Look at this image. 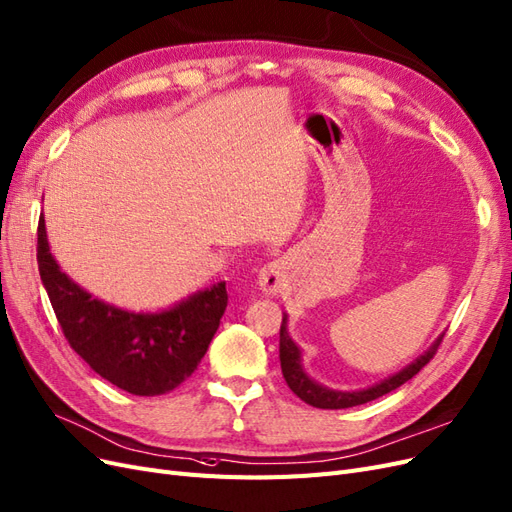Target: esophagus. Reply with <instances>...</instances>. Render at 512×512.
<instances>
[{"label": "esophagus", "instance_id": "esophagus-1", "mask_svg": "<svg viewBox=\"0 0 512 512\" xmlns=\"http://www.w3.org/2000/svg\"><path fill=\"white\" fill-rule=\"evenodd\" d=\"M259 289L266 291L268 295H276L285 285V266L283 261H270L268 266H263L257 276Z\"/></svg>", "mask_w": 512, "mask_h": 512}]
</instances>
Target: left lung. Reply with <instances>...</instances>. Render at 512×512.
<instances>
[{"label":"left lung","instance_id":"obj_1","mask_svg":"<svg viewBox=\"0 0 512 512\" xmlns=\"http://www.w3.org/2000/svg\"><path fill=\"white\" fill-rule=\"evenodd\" d=\"M440 342H442V336L421 357L412 361L410 366H406L398 374L385 378V381H381L378 385H372V387L361 389V391H334V389H327V387L315 383L304 372L302 359H300L302 353L298 349V344H295L287 334V315H285L283 323H280V368H283V376H285L289 389L306 404L315 406V408H329V410L351 408V406H359V404H366V402L381 398V395L398 389L400 385L410 381V378L415 376L423 366L430 364V359L436 355Z\"/></svg>","mask_w":512,"mask_h":512}]
</instances>
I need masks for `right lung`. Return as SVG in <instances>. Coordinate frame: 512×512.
<instances>
[{"instance_id": "1", "label": "right lung", "mask_w": 512, "mask_h": 512, "mask_svg": "<svg viewBox=\"0 0 512 512\" xmlns=\"http://www.w3.org/2000/svg\"><path fill=\"white\" fill-rule=\"evenodd\" d=\"M38 270L65 340L108 383L134 395H163L197 370L227 308L225 283L163 312H127L91 298L59 270L38 221Z\"/></svg>"}]
</instances>
